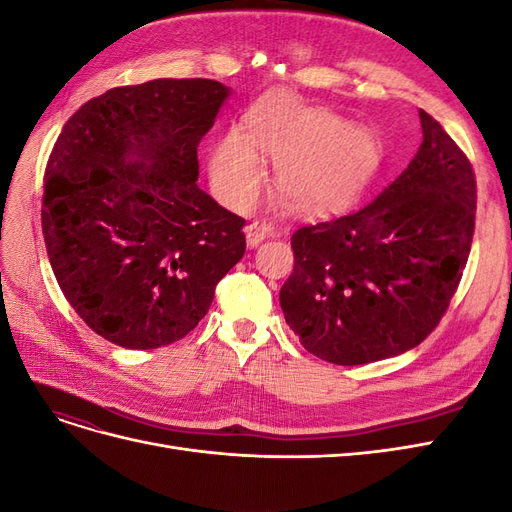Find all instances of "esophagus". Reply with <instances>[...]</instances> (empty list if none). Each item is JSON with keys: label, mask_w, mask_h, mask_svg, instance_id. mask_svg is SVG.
Listing matches in <instances>:
<instances>
[{"label": "esophagus", "mask_w": 512, "mask_h": 512, "mask_svg": "<svg viewBox=\"0 0 512 512\" xmlns=\"http://www.w3.org/2000/svg\"><path fill=\"white\" fill-rule=\"evenodd\" d=\"M273 224L271 222H252L250 226H245V239H247V245L250 247H256L260 245L265 239L273 237Z\"/></svg>", "instance_id": "esophagus-1"}]
</instances>
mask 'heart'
Returning a JSON list of instances; mask_svg holds the SVG:
<instances>
[{"label": "heart", "instance_id": "1", "mask_svg": "<svg viewBox=\"0 0 512 512\" xmlns=\"http://www.w3.org/2000/svg\"><path fill=\"white\" fill-rule=\"evenodd\" d=\"M280 166V194L301 213L342 209L380 162L376 134L327 108L273 96L250 115V134L228 130L211 151L213 188L232 207H247L267 183V164Z\"/></svg>", "mask_w": 512, "mask_h": 512}]
</instances>
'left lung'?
<instances>
[{
    "label": "left lung",
    "instance_id": "1",
    "mask_svg": "<svg viewBox=\"0 0 512 512\" xmlns=\"http://www.w3.org/2000/svg\"><path fill=\"white\" fill-rule=\"evenodd\" d=\"M423 143L374 203L303 226L280 290L288 327L335 365L404 354L438 327L466 269L476 179L440 123L418 111Z\"/></svg>",
    "mask_w": 512,
    "mask_h": 512
}]
</instances>
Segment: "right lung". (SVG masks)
Listing matches in <instances>:
<instances>
[{
  "instance_id": "add662e5",
  "label": "right lung",
  "mask_w": 512,
  "mask_h": 512,
  "mask_svg": "<svg viewBox=\"0 0 512 512\" xmlns=\"http://www.w3.org/2000/svg\"><path fill=\"white\" fill-rule=\"evenodd\" d=\"M228 96L209 79L108 89L51 151L42 232L53 273L87 327L121 348L188 335L245 254V220L196 185L198 143Z\"/></svg>"
}]
</instances>
